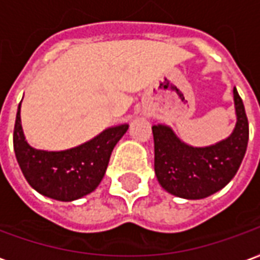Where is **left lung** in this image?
Instances as JSON below:
<instances>
[{
	"mask_svg": "<svg viewBox=\"0 0 260 260\" xmlns=\"http://www.w3.org/2000/svg\"><path fill=\"white\" fill-rule=\"evenodd\" d=\"M237 124L230 137L206 148L181 143L166 126H153L155 174L170 194L201 200L221 190L236 176L247 151L249 126L245 108L236 87L233 90Z\"/></svg>",
	"mask_w": 260,
	"mask_h": 260,
	"instance_id": "obj_1",
	"label": "left lung"
}]
</instances>
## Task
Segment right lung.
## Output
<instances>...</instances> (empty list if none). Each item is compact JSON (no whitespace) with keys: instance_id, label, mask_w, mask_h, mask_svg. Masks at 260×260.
Listing matches in <instances>:
<instances>
[{"instance_id":"1","label":"right lung","mask_w":260,"mask_h":260,"mask_svg":"<svg viewBox=\"0 0 260 260\" xmlns=\"http://www.w3.org/2000/svg\"><path fill=\"white\" fill-rule=\"evenodd\" d=\"M127 128V124L108 128L88 143L68 151H39L24 140L19 104L13 149L24 179L34 190L52 200L69 202L98 187L107 172L112 151Z\"/></svg>"}]
</instances>
